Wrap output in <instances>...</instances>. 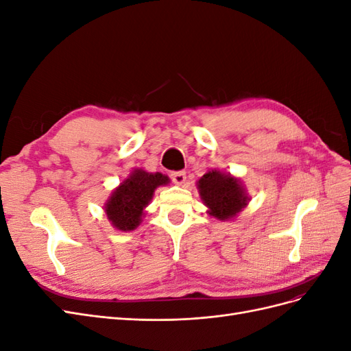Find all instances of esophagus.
Returning a JSON list of instances; mask_svg holds the SVG:
<instances>
[{"instance_id":"1","label":"esophagus","mask_w":351,"mask_h":351,"mask_svg":"<svg viewBox=\"0 0 351 351\" xmlns=\"http://www.w3.org/2000/svg\"><path fill=\"white\" fill-rule=\"evenodd\" d=\"M171 180L178 184V186H183L186 183V173L184 171H176L171 174Z\"/></svg>"}]
</instances>
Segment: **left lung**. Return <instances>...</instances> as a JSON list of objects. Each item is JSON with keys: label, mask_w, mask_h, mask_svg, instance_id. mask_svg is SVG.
<instances>
[{"label": "left lung", "mask_w": 351, "mask_h": 351, "mask_svg": "<svg viewBox=\"0 0 351 351\" xmlns=\"http://www.w3.org/2000/svg\"><path fill=\"white\" fill-rule=\"evenodd\" d=\"M197 189L202 200L209 209V215L221 221L234 218L249 202L240 180L218 169H212L202 176Z\"/></svg>", "instance_id": "obj_1"}]
</instances>
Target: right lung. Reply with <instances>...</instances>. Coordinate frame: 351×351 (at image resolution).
I'll use <instances>...</instances> for the list:
<instances>
[{
	"mask_svg": "<svg viewBox=\"0 0 351 351\" xmlns=\"http://www.w3.org/2000/svg\"><path fill=\"white\" fill-rule=\"evenodd\" d=\"M168 183L169 178L161 173H147L142 168H136L114 190L104 206L112 227L121 231H132L139 227L155 189Z\"/></svg>",
	"mask_w": 351,
	"mask_h": 351,
	"instance_id": "obj_1",
	"label": "right lung"
}]
</instances>
